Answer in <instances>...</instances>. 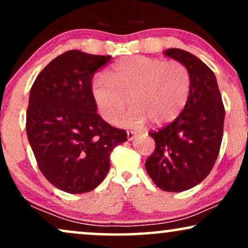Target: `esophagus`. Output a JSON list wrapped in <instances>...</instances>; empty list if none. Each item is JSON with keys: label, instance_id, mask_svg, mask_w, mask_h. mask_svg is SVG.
<instances>
[{"label": "esophagus", "instance_id": "1", "mask_svg": "<svg viewBox=\"0 0 248 248\" xmlns=\"http://www.w3.org/2000/svg\"><path fill=\"white\" fill-rule=\"evenodd\" d=\"M136 135H137V133L136 131H134V130H128L127 131V139H128V140H133L135 137H136Z\"/></svg>", "mask_w": 248, "mask_h": 248}]
</instances>
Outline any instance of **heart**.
Returning <instances> with one entry per match:
<instances>
[{"label":"heart","instance_id":"heart-1","mask_svg":"<svg viewBox=\"0 0 248 248\" xmlns=\"http://www.w3.org/2000/svg\"><path fill=\"white\" fill-rule=\"evenodd\" d=\"M191 89L190 72L180 62L130 56L115 62L108 77L93 81V98L106 120L113 122L130 104L136 108L127 119L140 126L146 118L155 124L175 120L186 104Z\"/></svg>","mask_w":248,"mask_h":248}]
</instances>
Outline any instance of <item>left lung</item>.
Here are the masks:
<instances>
[{"mask_svg": "<svg viewBox=\"0 0 248 248\" xmlns=\"http://www.w3.org/2000/svg\"><path fill=\"white\" fill-rule=\"evenodd\" d=\"M165 55L187 67L191 89L180 115L150 133L155 149L145 168L161 190L182 192L205 180L214 167L223 137L224 106L215 74L205 62L182 49H168Z\"/></svg>", "mask_w": 248, "mask_h": 248, "instance_id": "8db88e82", "label": "left lung"}]
</instances>
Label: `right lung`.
<instances>
[{
  "label": "right lung",
  "instance_id": "right-lung-1",
  "mask_svg": "<svg viewBox=\"0 0 248 248\" xmlns=\"http://www.w3.org/2000/svg\"><path fill=\"white\" fill-rule=\"evenodd\" d=\"M111 58L70 50L50 62L31 88L28 142L41 173L67 193L89 192L99 186L112 150L127 140L126 130L97 113L93 93V74Z\"/></svg>",
  "mask_w": 248,
  "mask_h": 248
}]
</instances>
